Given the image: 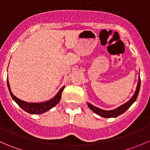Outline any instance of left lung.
I'll use <instances>...</instances> for the list:
<instances>
[{
  "label": "left lung",
  "instance_id": "obj_1",
  "mask_svg": "<svg viewBox=\"0 0 150 150\" xmlns=\"http://www.w3.org/2000/svg\"><path fill=\"white\" fill-rule=\"evenodd\" d=\"M140 86H141V80H140V77L139 78V82L138 84H137V90H136L135 93L134 94V96H132L131 99H130L128 102H127L126 103L122 104V106L120 107H117V109L113 110H101V109L98 108V107H94L92 104H91L90 103H88V106L89 108L95 112L96 114L102 116L103 117H116L117 116H119L120 115H122V113L125 112L131 105L132 104L137 100V98L139 95V89H140Z\"/></svg>",
  "mask_w": 150,
  "mask_h": 150
}]
</instances>
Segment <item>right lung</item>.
Returning a JSON list of instances; mask_svg holds the SVG:
<instances>
[{"instance_id": "add662e5", "label": "right lung", "mask_w": 150, "mask_h": 150, "mask_svg": "<svg viewBox=\"0 0 150 150\" xmlns=\"http://www.w3.org/2000/svg\"><path fill=\"white\" fill-rule=\"evenodd\" d=\"M7 86H8V90H9L10 94L11 96L12 99L15 101V102H16L22 110H24L25 111H26L27 112L30 113V114H42V113L45 112L49 110L50 109L55 107V106L59 103L60 99H61L62 93L63 90H64V86L62 88L60 89L59 91L57 93V94L56 95L53 99H51V100L47 101V102H42V103H29V102H25V101H22L21 100V99H18L17 97H16V96L12 93V92L11 91L8 79H7Z\"/></svg>"}]
</instances>
